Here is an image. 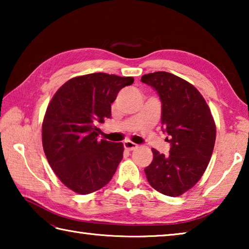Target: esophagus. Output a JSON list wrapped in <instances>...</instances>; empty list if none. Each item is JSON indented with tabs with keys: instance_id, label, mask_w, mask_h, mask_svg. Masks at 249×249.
I'll use <instances>...</instances> for the list:
<instances>
[{
	"instance_id": "34e87169",
	"label": "esophagus",
	"mask_w": 249,
	"mask_h": 249,
	"mask_svg": "<svg viewBox=\"0 0 249 249\" xmlns=\"http://www.w3.org/2000/svg\"><path fill=\"white\" fill-rule=\"evenodd\" d=\"M124 148L126 150L132 151V150L137 149L138 148V145L135 144V142H130V141H125L124 142Z\"/></svg>"
}]
</instances>
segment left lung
<instances>
[{
    "instance_id": "obj_1",
    "label": "left lung",
    "mask_w": 249,
    "mask_h": 249,
    "mask_svg": "<svg viewBox=\"0 0 249 249\" xmlns=\"http://www.w3.org/2000/svg\"><path fill=\"white\" fill-rule=\"evenodd\" d=\"M142 82L158 92L161 123L171 144L169 156L151 148L154 159L145 168L146 178L158 192L179 196L201 179L209 165L215 144V122L203 96L184 79L157 71L142 75Z\"/></svg>"
}]
</instances>
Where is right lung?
I'll list each match as a JSON object with an SVG mask.
<instances>
[{
	"label": "right lung",
	"instance_id": "add662e5",
	"mask_svg": "<svg viewBox=\"0 0 249 249\" xmlns=\"http://www.w3.org/2000/svg\"><path fill=\"white\" fill-rule=\"evenodd\" d=\"M133 77L96 72L70 79L46 109L41 140L59 180L79 195L100 190L111 181L123 159V142L98 140L99 125L111 116L117 93Z\"/></svg>",
	"mask_w": 249,
	"mask_h": 249
}]
</instances>
